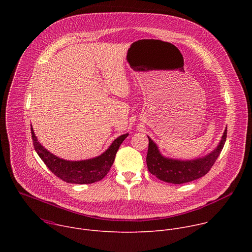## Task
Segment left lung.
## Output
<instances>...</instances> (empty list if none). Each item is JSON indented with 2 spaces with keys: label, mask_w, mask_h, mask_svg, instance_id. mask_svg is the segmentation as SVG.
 I'll return each mask as SVG.
<instances>
[{
  "label": "left lung",
  "mask_w": 252,
  "mask_h": 252,
  "mask_svg": "<svg viewBox=\"0 0 252 252\" xmlns=\"http://www.w3.org/2000/svg\"><path fill=\"white\" fill-rule=\"evenodd\" d=\"M227 128L213 152L207 156L191 160H178L164 158L158 146L149 136V150L147 155V164L149 171L156 175L158 179L165 183L182 185L189 183L205 175L212 167L215 160L221 153L226 140Z\"/></svg>",
  "instance_id": "1"
}]
</instances>
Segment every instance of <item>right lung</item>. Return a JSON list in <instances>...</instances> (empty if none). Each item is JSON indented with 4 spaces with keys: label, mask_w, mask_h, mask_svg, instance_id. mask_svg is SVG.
Here are the masks:
<instances>
[{
    "label": "right lung",
    "mask_w": 252,
    "mask_h": 252,
    "mask_svg": "<svg viewBox=\"0 0 252 252\" xmlns=\"http://www.w3.org/2000/svg\"><path fill=\"white\" fill-rule=\"evenodd\" d=\"M31 132L33 148L49 169L63 182L77 185L94 184L102 179L110 171L122 142L128 135L126 133L116 138L111 147L96 158L71 161L60 158L48 152L38 141L32 127H31Z\"/></svg>",
    "instance_id": "add662e5"
}]
</instances>
